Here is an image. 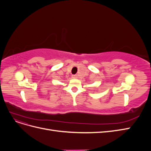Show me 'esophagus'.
Segmentation results:
<instances>
[{"label":"esophagus","mask_w":151,"mask_h":151,"mask_svg":"<svg viewBox=\"0 0 151 151\" xmlns=\"http://www.w3.org/2000/svg\"><path fill=\"white\" fill-rule=\"evenodd\" d=\"M72 78L77 79V75H73V76H72Z\"/></svg>","instance_id":"obj_1"}]
</instances>
